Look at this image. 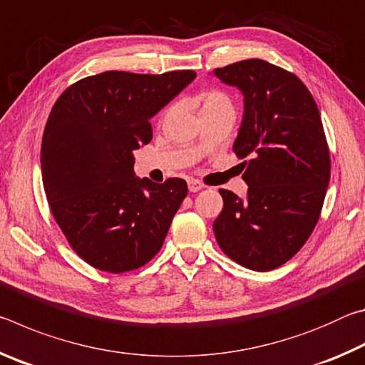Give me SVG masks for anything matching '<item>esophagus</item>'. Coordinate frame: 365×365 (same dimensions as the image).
<instances>
[{
  "mask_svg": "<svg viewBox=\"0 0 365 365\" xmlns=\"http://www.w3.org/2000/svg\"><path fill=\"white\" fill-rule=\"evenodd\" d=\"M202 188H205V185H202L200 180H195V178L188 180V190L191 191V193H196V191H200Z\"/></svg>",
  "mask_w": 365,
  "mask_h": 365,
  "instance_id": "1",
  "label": "esophagus"
}]
</instances>
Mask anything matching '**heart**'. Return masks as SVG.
Returning a JSON list of instances; mask_svg holds the SVG:
<instances>
[{"label": "heart", "mask_w": 365, "mask_h": 365, "mask_svg": "<svg viewBox=\"0 0 365 365\" xmlns=\"http://www.w3.org/2000/svg\"><path fill=\"white\" fill-rule=\"evenodd\" d=\"M197 101L201 104V114L212 113V110L220 109H230L233 110V104L225 93H222L219 90H209L197 96Z\"/></svg>", "instance_id": "obj_1"}]
</instances>
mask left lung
I'll return each instance as SVG.
<instances>
[{
  "instance_id": "left-lung-1",
  "label": "left lung",
  "mask_w": 365,
  "mask_h": 365,
  "mask_svg": "<svg viewBox=\"0 0 365 365\" xmlns=\"http://www.w3.org/2000/svg\"><path fill=\"white\" fill-rule=\"evenodd\" d=\"M237 86L245 113L233 151L248 196L219 190L224 209L214 235L225 255L267 272L298 252L316 227L330 182V153L317 104L306 85L282 67L246 59L214 69Z\"/></svg>"
}]
</instances>
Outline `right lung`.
<instances>
[{
	"mask_svg": "<svg viewBox=\"0 0 365 365\" xmlns=\"http://www.w3.org/2000/svg\"><path fill=\"white\" fill-rule=\"evenodd\" d=\"M195 77L108 71L54 103L41 141L43 187L67 242L95 269L135 270L163 246L187 182L135 177L133 151L151 141V117Z\"/></svg>",
	"mask_w": 365,
	"mask_h": 365,
	"instance_id": "1",
	"label": "right lung"
}]
</instances>
